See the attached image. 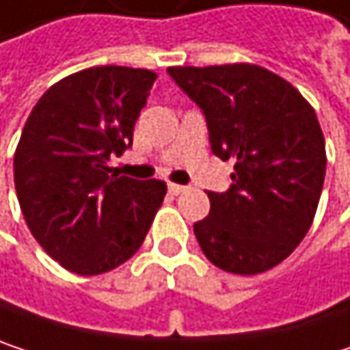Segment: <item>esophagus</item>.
Returning <instances> with one entry per match:
<instances>
[{"mask_svg": "<svg viewBox=\"0 0 350 350\" xmlns=\"http://www.w3.org/2000/svg\"><path fill=\"white\" fill-rule=\"evenodd\" d=\"M168 190H170V194H182V192H186L188 190V186H182V184H174V182H170L168 184Z\"/></svg>", "mask_w": 350, "mask_h": 350, "instance_id": "obj_1", "label": "esophagus"}]
</instances>
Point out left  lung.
<instances>
[{"label": "left lung", "mask_w": 350, "mask_h": 350, "mask_svg": "<svg viewBox=\"0 0 350 350\" xmlns=\"http://www.w3.org/2000/svg\"><path fill=\"white\" fill-rule=\"evenodd\" d=\"M202 109L213 152L235 162L227 192H206L208 217L194 223L206 259L237 275L282 263L314 221L324 172V135L300 91L249 62L170 66Z\"/></svg>", "instance_id": "1"}]
</instances>
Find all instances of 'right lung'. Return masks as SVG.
<instances>
[{"label": "right lung", "mask_w": 350, "mask_h": 350, "mask_svg": "<svg viewBox=\"0 0 350 350\" xmlns=\"http://www.w3.org/2000/svg\"><path fill=\"white\" fill-rule=\"evenodd\" d=\"M156 79L148 68H85L54 83L26 119L14 154L20 208L40 247L72 273L125 263L162 206L166 182L111 168Z\"/></svg>", "instance_id": "obj_1"}]
</instances>
